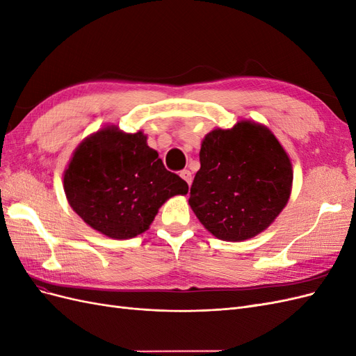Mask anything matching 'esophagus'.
<instances>
[{"label":"esophagus","mask_w":356,"mask_h":356,"mask_svg":"<svg viewBox=\"0 0 356 356\" xmlns=\"http://www.w3.org/2000/svg\"><path fill=\"white\" fill-rule=\"evenodd\" d=\"M179 177H181L182 179H184L188 186H191V179H193V178H191V172H190V170H181V172H179Z\"/></svg>","instance_id":"34e87169"}]
</instances>
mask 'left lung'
Instances as JSON below:
<instances>
[{
  "instance_id": "8db88e82",
  "label": "left lung",
  "mask_w": 356,
  "mask_h": 356,
  "mask_svg": "<svg viewBox=\"0 0 356 356\" xmlns=\"http://www.w3.org/2000/svg\"><path fill=\"white\" fill-rule=\"evenodd\" d=\"M188 203L215 238L241 242L266 230L291 195L293 168L267 127L239 122L204 136Z\"/></svg>"
}]
</instances>
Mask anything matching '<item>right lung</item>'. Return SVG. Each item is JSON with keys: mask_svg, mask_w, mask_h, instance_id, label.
<instances>
[{"mask_svg": "<svg viewBox=\"0 0 356 356\" xmlns=\"http://www.w3.org/2000/svg\"><path fill=\"white\" fill-rule=\"evenodd\" d=\"M71 208L86 224L113 239L145 232L169 197L188 184L169 172L143 132L106 127L83 141L63 175Z\"/></svg>", "mask_w": 356, "mask_h": 356, "instance_id": "right-lung-1", "label": "right lung"}]
</instances>
